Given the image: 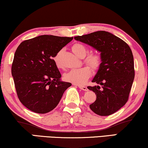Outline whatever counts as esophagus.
<instances>
[{
	"label": "esophagus",
	"instance_id": "1",
	"mask_svg": "<svg viewBox=\"0 0 148 148\" xmlns=\"http://www.w3.org/2000/svg\"><path fill=\"white\" fill-rule=\"evenodd\" d=\"M78 86L80 89H82V90H83V91H87L88 90L87 87H85V86H83V85H78Z\"/></svg>",
	"mask_w": 148,
	"mask_h": 148
}]
</instances>
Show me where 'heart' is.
<instances>
[{
	"mask_svg": "<svg viewBox=\"0 0 148 148\" xmlns=\"http://www.w3.org/2000/svg\"><path fill=\"white\" fill-rule=\"evenodd\" d=\"M72 50L73 52L79 57H84L87 52V50L85 46L80 44H76L72 46ZM63 50H61L53 58L54 62L57 68H61L60 56L62 53ZM85 62L88 63L93 69L98 68L101 63L100 57L96 54H91L88 55L85 59ZM91 70L89 66H83L80 68L73 69L64 74V78L67 81L70 82L76 85L84 84L90 76Z\"/></svg>",
	"mask_w": 148,
	"mask_h": 148,
	"instance_id": "b5f03b06",
	"label": "heart"
}]
</instances>
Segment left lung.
<instances>
[{
  "label": "left lung",
  "instance_id": "1",
  "mask_svg": "<svg viewBox=\"0 0 148 148\" xmlns=\"http://www.w3.org/2000/svg\"><path fill=\"white\" fill-rule=\"evenodd\" d=\"M74 40L100 52L101 63L92 80L98 85L87 87L96 95V101L89 105L91 110L101 116L115 113L128 101L134 78L131 49L121 39L104 31L74 37Z\"/></svg>",
  "mask_w": 148,
  "mask_h": 148
}]
</instances>
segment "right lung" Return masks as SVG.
Here are the masks:
<instances>
[{
	"label": "right lung",
	"instance_id": "obj_1",
	"mask_svg": "<svg viewBox=\"0 0 148 148\" xmlns=\"http://www.w3.org/2000/svg\"><path fill=\"white\" fill-rule=\"evenodd\" d=\"M72 39L40 35L24 41L17 48L12 74L18 98L28 109L41 114L51 111L72 85L61 80L52 59Z\"/></svg>",
	"mask_w": 148,
	"mask_h": 148
}]
</instances>
